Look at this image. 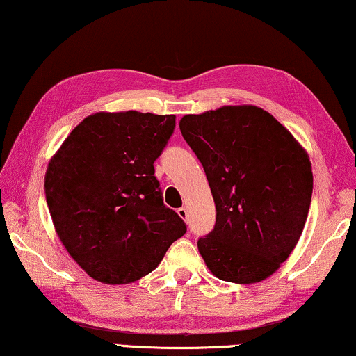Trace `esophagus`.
Instances as JSON below:
<instances>
[{
  "instance_id": "esophagus-1",
  "label": "esophagus",
  "mask_w": 356,
  "mask_h": 356,
  "mask_svg": "<svg viewBox=\"0 0 356 356\" xmlns=\"http://www.w3.org/2000/svg\"><path fill=\"white\" fill-rule=\"evenodd\" d=\"M177 213L179 215V218H181V220H184V221L189 220V210L186 209V207H181V209H178Z\"/></svg>"
}]
</instances>
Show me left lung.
Returning a JSON list of instances; mask_svg holds the SVG:
<instances>
[{
    "mask_svg": "<svg viewBox=\"0 0 356 356\" xmlns=\"http://www.w3.org/2000/svg\"><path fill=\"white\" fill-rule=\"evenodd\" d=\"M216 207L213 231L197 247L213 275L256 283L296 247L307 220L314 177L307 152L258 106H222L179 121Z\"/></svg>",
    "mask_w": 356,
    "mask_h": 356,
    "instance_id": "8db88e82",
    "label": "left lung"
}]
</instances>
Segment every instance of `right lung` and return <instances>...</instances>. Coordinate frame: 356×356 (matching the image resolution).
<instances>
[{
	"label": "right lung",
	"instance_id": "right-lung-1",
	"mask_svg": "<svg viewBox=\"0 0 356 356\" xmlns=\"http://www.w3.org/2000/svg\"><path fill=\"white\" fill-rule=\"evenodd\" d=\"M175 119L92 114L49 162L44 189L54 226L71 258L98 282L121 285L147 275L186 234L154 177Z\"/></svg>",
	"mask_w": 356,
	"mask_h": 356
}]
</instances>
